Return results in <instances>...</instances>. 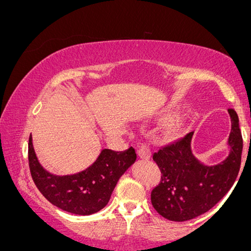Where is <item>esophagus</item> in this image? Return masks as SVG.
<instances>
[{
  "label": "esophagus",
  "instance_id": "obj_1",
  "mask_svg": "<svg viewBox=\"0 0 251 251\" xmlns=\"http://www.w3.org/2000/svg\"><path fill=\"white\" fill-rule=\"evenodd\" d=\"M138 156H139L141 159H150L151 156V150L148 147L141 146L139 150H138Z\"/></svg>",
  "mask_w": 251,
  "mask_h": 251
}]
</instances>
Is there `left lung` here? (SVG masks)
Returning a JSON list of instances; mask_svg holds the SVG:
<instances>
[{
	"label": "left lung",
	"mask_w": 251,
	"mask_h": 251,
	"mask_svg": "<svg viewBox=\"0 0 251 251\" xmlns=\"http://www.w3.org/2000/svg\"><path fill=\"white\" fill-rule=\"evenodd\" d=\"M231 132L228 155L217 164H206L191 151L194 132L154 152L162 172L161 183L151 191V204L159 215L183 222L206 213L222 199L237 179L241 164L242 136L239 118L228 110Z\"/></svg>",
	"instance_id": "obj_1"
}]
</instances>
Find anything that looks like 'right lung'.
<instances>
[{
	"instance_id": "add662e5",
	"label": "right lung",
	"mask_w": 251,
	"mask_h": 251,
	"mask_svg": "<svg viewBox=\"0 0 251 251\" xmlns=\"http://www.w3.org/2000/svg\"><path fill=\"white\" fill-rule=\"evenodd\" d=\"M28 158L32 180L47 201L65 212L90 215L107 205L120 177L136 162L137 154L132 147L125 151L105 148L86 170L56 176L39 163L30 137Z\"/></svg>"
}]
</instances>
